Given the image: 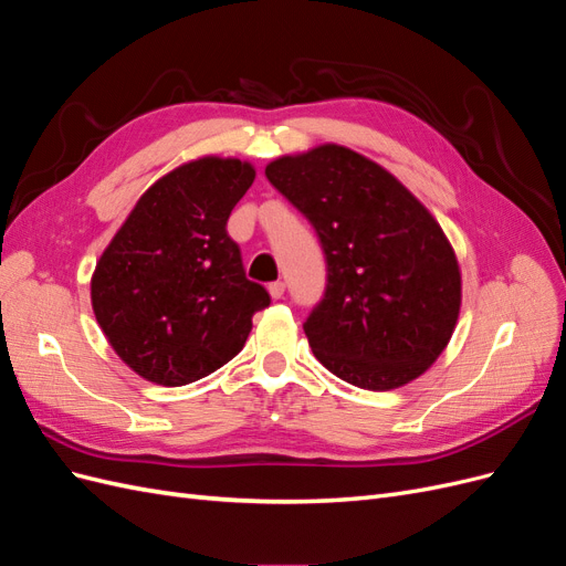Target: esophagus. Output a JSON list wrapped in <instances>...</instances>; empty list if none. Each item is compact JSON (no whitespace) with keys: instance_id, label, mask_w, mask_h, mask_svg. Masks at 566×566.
Masks as SVG:
<instances>
[{"instance_id":"obj_1","label":"esophagus","mask_w":566,"mask_h":566,"mask_svg":"<svg viewBox=\"0 0 566 566\" xmlns=\"http://www.w3.org/2000/svg\"><path fill=\"white\" fill-rule=\"evenodd\" d=\"M269 295H271L273 300H281V297L285 295V283H283V281H273V283L269 285Z\"/></svg>"}]
</instances>
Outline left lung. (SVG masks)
<instances>
[{
    "label": "left lung",
    "instance_id": "1",
    "mask_svg": "<svg viewBox=\"0 0 566 566\" xmlns=\"http://www.w3.org/2000/svg\"><path fill=\"white\" fill-rule=\"evenodd\" d=\"M266 179L310 219L325 254V293L304 321L314 356L361 389L416 380L447 349L460 312V269L437 219L345 146L283 156Z\"/></svg>",
    "mask_w": 566,
    "mask_h": 566
}]
</instances>
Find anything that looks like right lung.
I'll return each instance as SVG.
<instances>
[{"mask_svg":"<svg viewBox=\"0 0 566 566\" xmlns=\"http://www.w3.org/2000/svg\"><path fill=\"white\" fill-rule=\"evenodd\" d=\"M254 167L200 158L153 184L92 276V306L117 356L142 378L181 387L243 349L271 297L245 279L227 233Z\"/></svg>","mask_w":566,"mask_h":566,"instance_id":"obj_1","label":"right lung"}]
</instances>
